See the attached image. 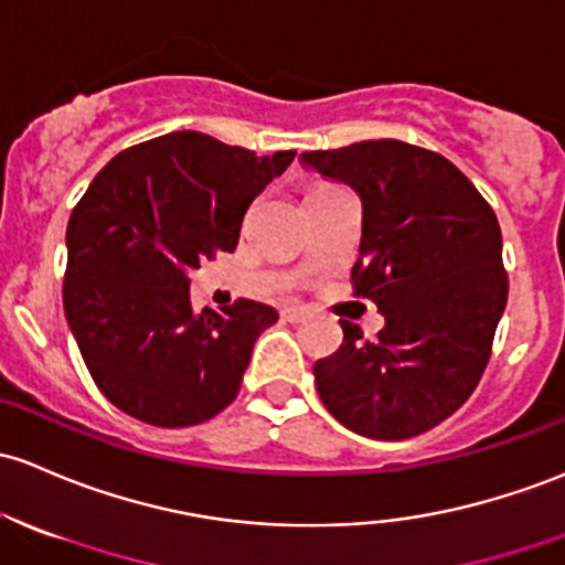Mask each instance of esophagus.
<instances>
[{
	"mask_svg": "<svg viewBox=\"0 0 565 565\" xmlns=\"http://www.w3.org/2000/svg\"><path fill=\"white\" fill-rule=\"evenodd\" d=\"M282 320H288V323H305V320L309 318V312L305 307H294V305H288V307H282Z\"/></svg>",
	"mask_w": 565,
	"mask_h": 565,
	"instance_id": "obj_1",
	"label": "esophagus"
}]
</instances>
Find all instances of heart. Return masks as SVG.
<instances>
[{
    "instance_id": "obj_1",
    "label": "heart",
    "mask_w": 565,
    "mask_h": 565,
    "mask_svg": "<svg viewBox=\"0 0 565 565\" xmlns=\"http://www.w3.org/2000/svg\"><path fill=\"white\" fill-rule=\"evenodd\" d=\"M320 188H331V185H315V188H312V191H320Z\"/></svg>"
}]
</instances>
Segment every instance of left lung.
Listing matches in <instances>:
<instances>
[{
    "instance_id": "obj_1",
    "label": "left lung",
    "mask_w": 565,
    "mask_h": 565,
    "mask_svg": "<svg viewBox=\"0 0 565 565\" xmlns=\"http://www.w3.org/2000/svg\"><path fill=\"white\" fill-rule=\"evenodd\" d=\"M301 159L361 199L350 282L385 315L374 342L339 320L342 344L315 363L320 402L369 439L398 441L439 426L475 393L493 353L509 294L499 217L452 161L402 139Z\"/></svg>"
}]
</instances>
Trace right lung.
I'll return each mask as SVG.
<instances>
[{"instance_id": "obj_1", "label": "right lung", "mask_w": 565, "mask_h": 565, "mask_svg": "<svg viewBox=\"0 0 565 565\" xmlns=\"http://www.w3.org/2000/svg\"><path fill=\"white\" fill-rule=\"evenodd\" d=\"M294 156L172 131L120 150L75 204L64 312L96 387L120 412L188 428L234 402L277 309L236 299L196 312L188 271L234 250L253 199Z\"/></svg>"}]
</instances>
